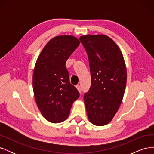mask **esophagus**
<instances>
[{"instance_id":"1","label":"esophagus","mask_w":154,"mask_h":154,"mask_svg":"<svg viewBox=\"0 0 154 154\" xmlns=\"http://www.w3.org/2000/svg\"><path fill=\"white\" fill-rule=\"evenodd\" d=\"M76 88H77V90L78 91V92H80V93H81V87H80V85H76Z\"/></svg>"}]
</instances>
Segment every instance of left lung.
Segmentation results:
<instances>
[{
    "label": "left lung",
    "instance_id": "1",
    "mask_svg": "<svg viewBox=\"0 0 154 154\" xmlns=\"http://www.w3.org/2000/svg\"><path fill=\"white\" fill-rule=\"evenodd\" d=\"M87 51L91 86L84 94L88 119L96 126L109 124L122 104L127 83L123 55L115 42L105 35L80 37Z\"/></svg>",
    "mask_w": 154,
    "mask_h": 154
}]
</instances>
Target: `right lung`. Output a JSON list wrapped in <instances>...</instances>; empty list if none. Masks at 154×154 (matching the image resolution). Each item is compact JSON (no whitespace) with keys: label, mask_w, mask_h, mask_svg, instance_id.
Masks as SVG:
<instances>
[{"label":"right lung","mask_w":154,"mask_h":154,"mask_svg":"<svg viewBox=\"0 0 154 154\" xmlns=\"http://www.w3.org/2000/svg\"><path fill=\"white\" fill-rule=\"evenodd\" d=\"M71 35L55 36L45 44L35 66L32 88L37 106L48 122L58 123L69 117L80 94L69 82L66 62L80 45Z\"/></svg>","instance_id":"obj_1"}]
</instances>
